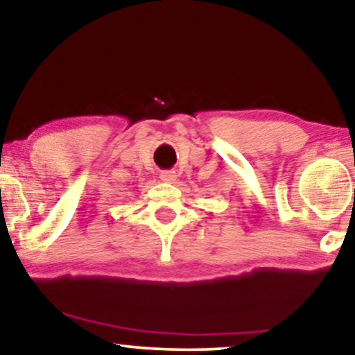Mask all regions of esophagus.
<instances>
[{
    "mask_svg": "<svg viewBox=\"0 0 355 355\" xmlns=\"http://www.w3.org/2000/svg\"><path fill=\"white\" fill-rule=\"evenodd\" d=\"M159 179L163 182H174V181H176V173H174V171H161Z\"/></svg>",
    "mask_w": 355,
    "mask_h": 355,
    "instance_id": "34e87169",
    "label": "esophagus"
}]
</instances>
